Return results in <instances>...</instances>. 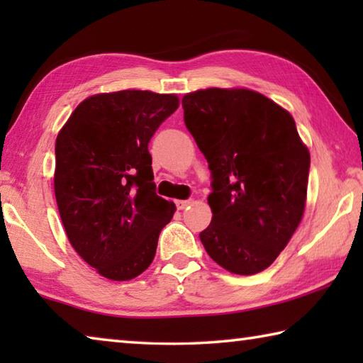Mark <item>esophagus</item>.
Returning <instances> with one entry per match:
<instances>
[{"label": "esophagus", "mask_w": 363, "mask_h": 363, "mask_svg": "<svg viewBox=\"0 0 363 363\" xmlns=\"http://www.w3.org/2000/svg\"><path fill=\"white\" fill-rule=\"evenodd\" d=\"M190 203H192V201H190V200H176L177 210H184V208H186V206L190 205Z\"/></svg>", "instance_id": "34e87169"}]
</instances>
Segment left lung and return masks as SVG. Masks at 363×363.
I'll return each mask as SVG.
<instances>
[{
  "instance_id": "obj_1",
  "label": "left lung",
  "mask_w": 363,
  "mask_h": 363,
  "mask_svg": "<svg viewBox=\"0 0 363 363\" xmlns=\"http://www.w3.org/2000/svg\"><path fill=\"white\" fill-rule=\"evenodd\" d=\"M184 121L211 171L206 253L238 275L267 269L303 218L311 155L293 116L250 89L182 97Z\"/></svg>"
}]
</instances>
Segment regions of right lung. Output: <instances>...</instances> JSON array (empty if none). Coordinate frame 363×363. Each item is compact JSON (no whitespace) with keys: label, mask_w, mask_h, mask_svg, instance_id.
Returning a JSON list of instances; mask_svg holds the SVG:
<instances>
[{"label":"right lung","mask_w":363,"mask_h":363,"mask_svg":"<svg viewBox=\"0 0 363 363\" xmlns=\"http://www.w3.org/2000/svg\"><path fill=\"white\" fill-rule=\"evenodd\" d=\"M174 94L128 89L84 99L56 139L54 192L77 253L110 280L150 266L176 206L155 192L149 143Z\"/></svg>","instance_id":"add662e5"}]
</instances>
